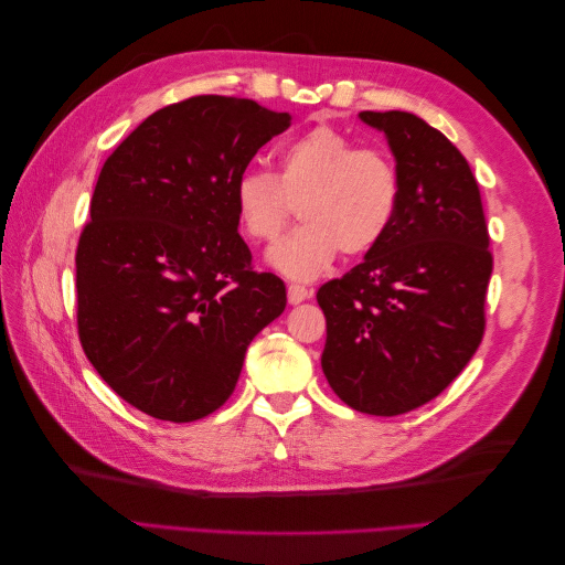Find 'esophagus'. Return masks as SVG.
I'll list each match as a JSON object with an SVG mask.
<instances>
[{
    "mask_svg": "<svg viewBox=\"0 0 565 565\" xmlns=\"http://www.w3.org/2000/svg\"><path fill=\"white\" fill-rule=\"evenodd\" d=\"M311 297H313L311 289H306V287H301V285H289V287H287V301L292 303V306H297V303H301V301H306V299H311Z\"/></svg>",
    "mask_w": 565,
    "mask_h": 565,
    "instance_id": "34e87169",
    "label": "esophagus"
}]
</instances>
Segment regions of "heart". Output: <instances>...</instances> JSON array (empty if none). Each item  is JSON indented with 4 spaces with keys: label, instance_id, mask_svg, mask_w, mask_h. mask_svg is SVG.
I'll return each mask as SVG.
<instances>
[{
    "label": "heart",
    "instance_id": "obj_1",
    "mask_svg": "<svg viewBox=\"0 0 565 565\" xmlns=\"http://www.w3.org/2000/svg\"><path fill=\"white\" fill-rule=\"evenodd\" d=\"M235 214L254 241H273L299 202L301 226L273 245L268 266L289 280L311 282L328 273L339 252L365 254L382 243L401 202L398 167L380 148L316 127L280 152L278 177L247 169L233 183Z\"/></svg>",
    "mask_w": 565,
    "mask_h": 565
}]
</instances>
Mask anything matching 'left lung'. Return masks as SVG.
Instances as JSON below:
<instances>
[{
    "mask_svg": "<svg viewBox=\"0 0 565 565\" xmlns=\"http://www.w3.org/2000/svg\"><path fill=\"white\" fill-rule=\"evenodd\" d=\"M358 117L386 136L401 202L382 243L318 289L320 365L349 407L393 417L436 398L471 361L492 256L478 183L446 136L403 110Z\"/></svg>",
    "mask_w": 565,
    "mask_h": 565,
    "instance_id": "8db88e82",
    "label": "left lung"
}]
</instances>
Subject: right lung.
Listing matches in <instances>:
<instances>
[{"label": "right lung", "mask_w": 565, "mask_h": 565, "mask_svg": "<svg viewBox=\"0 0 565 565\" xmlns=\"http://www.w3.org/2000/svg\"><path fill=\"white\" fill-rule=\"evenodd\" d=\"M289 125L249 98L195 96L146 117L100 169L75 256L79 341L150 417L212 415L285 311L282 280L249 268L233 183Z\"/></svg>", "instance_id": "1"}]
</instances>
